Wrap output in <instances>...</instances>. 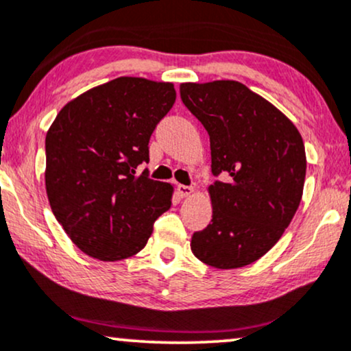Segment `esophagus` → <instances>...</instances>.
<instances>
[{
  "label": "esophagus",
  "instance_id": "34e87169",
  "mask_svg": "<svg viewBox=\"0 0 351 351\" xmlns=\"http://www.w3.org/2000/svg\"><path fill=\"white\" fill-rule=\"evenodd\" d=\"M193 193H194V188L193 186H184V184H180V186H178V194H180L181 197L191 196Z\"/></svg>",
  "mask_w": 351,
  "mask_h": 351
}]
</instances>
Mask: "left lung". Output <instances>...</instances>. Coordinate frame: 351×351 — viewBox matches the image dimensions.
Returning a JSON list of instances; mask_svg holds the SVG:
<instances>
[{
	"mask_svg": "<svg viewBox=\"0 0 351 351\" xmlns=\"http://www.w3.org/2000/svg\"><path fill=\"white\" fill-rule=\"evenodd\" d=\"M180 95L210 141L213 219L194 232L191 252L219 269L242 268L267 253L293 221L306 180L296 125L234 80L181 83Z\"/></svg>",
	"mask_w": 351,
	"mask_h": 351,
	"instance_id": "left-lung-1",
	"label": "left lung"
}]
</instances>
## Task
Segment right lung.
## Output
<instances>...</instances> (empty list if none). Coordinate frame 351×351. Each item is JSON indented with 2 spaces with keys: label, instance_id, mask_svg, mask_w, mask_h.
<instances>
[{
  "label": "right lung",
  "instance_id": "1",
  "mask_svg": "<svg viewBox=\"0 0 351 351\" xmlns=\"http://www.w3.org/2000/svg\"><path fill=\"white\" fill-rule=\"evenodd\" d=\"M173 83L121 77L91 88L57 114L45 135V189L71 242L103 261L145 247L170 209L173 186L135 170L150 135L175 104Z\"/></svg>",
  "mask_w": 351,
  "mask_h": 351
}]
</instances>
